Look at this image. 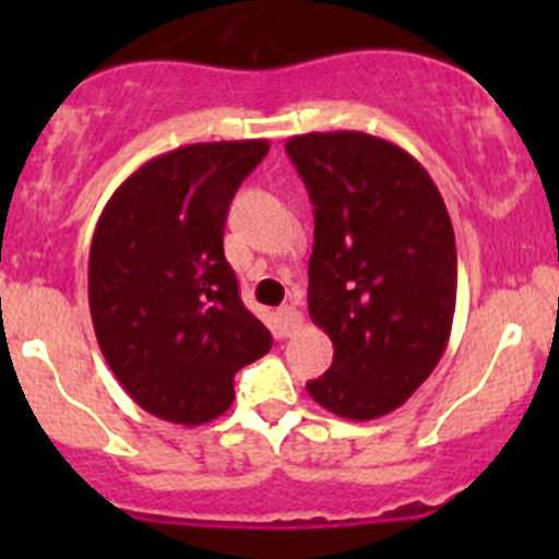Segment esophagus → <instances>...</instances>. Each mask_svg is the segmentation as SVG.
<instances>
[{
    "mask_svg": "<svg viewBox=\"0 0 559 559\" xmlns=\"http://www.w3.org/2000/svg\"><path fill=\"white\" fill-rule=\"evenodd\" d=\"M275 319H278V332L281 335H295L297 330L302 326V313L297 311L295 306H284L278 308V313H275Z\"/></svg>",
    "mask_w": 559,
    "mask_h": 559,
    "instance_id": "obj_1",
    "label": "esophagus"
}]
</instances>
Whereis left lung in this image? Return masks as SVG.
I'll return each mask as SVG.
<instances>
[{
	"label": "left lung",
	"instance_id": "obj_1",
	"mask_svg": "<svg viewBox=\"0 0 559 559\" xmlns=\"http://www.w3.org/2000/svg\"><path fill=\"white\" fill-rule=\"evenodd\" d=\"M286 154L313 202L308 313L330 335L332 368L308 394L343 419L400 408L452 335L456 246L425 167L365 132H308Z\"/></svg>",
	"mask_w": 559,
	"mask_h": 559
}]
</instances>
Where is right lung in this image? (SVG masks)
I'll return each mask as SVG.
<instances>
[{
    "label": "right lung",
    "mask_w": 559,
    "mask_h": 559,
    "mask_svg": "<svg viewBox=\"0 0 559 559\" xmlns=\"http://www.w3.org/2000/svg\"><path fill=\"white\" fill-rule=\"evenodd\" d=\"M267 140L180 145L107 200L88 253V308L118 384L148 414L205 425L235 373L273 346L224 257L229 202Z\"/></svg>",
    "instance_id": "add662e5"
}]
</instances>
